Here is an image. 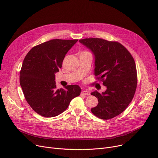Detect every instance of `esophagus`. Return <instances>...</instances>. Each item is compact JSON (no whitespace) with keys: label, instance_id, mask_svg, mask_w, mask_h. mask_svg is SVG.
<instances>
[{"label":"esophagus","instance_id":"34e87169","mask_svg":"<svg viewBox=\"0 0 158 158\" xmlns=\"http://www.w3.org/2000/svg\"><path fill=\"white\" fill-rule=\"evenodd\" d=\"M81 94H83V95H88L89 92L87 90H83L81 92Z\"/></svg>","mask_w":158,"mask_h":158}]
</instances>
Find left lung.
Returning a JSON list of instances; mask_svg holds the SVG:
<instances>
[{
  "label": "left lung",
  "mask_w": 158,
  "mask_h": 158,
  "mask_svg": "<svg viewBox=\"0 0 158 158\" xmlns=\"http://www.w3.org/2000/svg\"><path fill=\"white\" fill-rule=\"evenodd\" d=\"M94 55V73L103 81L106 91L91 94L98 104L91 109L102 119H109L122 113L131 102L137 85L136 65L130 52L118 42L99 38L79 40Z\"/></svg>",
  "instance_id": "8db88e82"
}]
</instances>
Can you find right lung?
<instances>
[{
	"label": "right lung",
	"mask_w": 158,
	"mask_h": 158,
	"mask_svg": "<svg viewBox=\"0 0 158 158\" xmlns=\"http://www.w3.org/2000/svg\"><path fill=\"white\" fill-rule=\"evenodd\" d=\"M78 40L52 39L37 45L26 55L19 74L25 98L35 112L46 118L64 112L71 100L79 96L78 85L56 89L55 73L67 52Z\"/></svg>",
	"instance_id": "1"
}]
</instances>
